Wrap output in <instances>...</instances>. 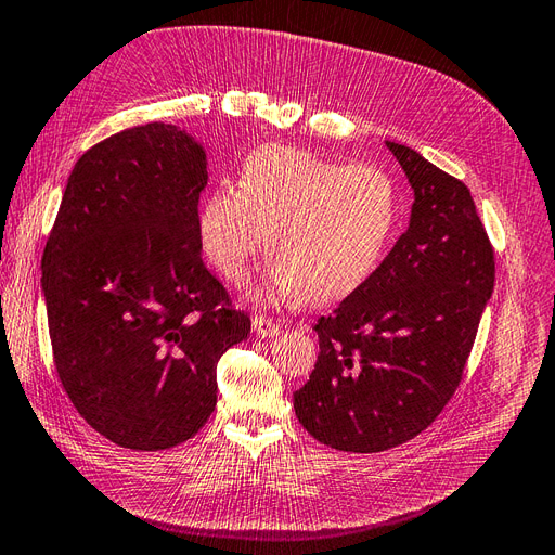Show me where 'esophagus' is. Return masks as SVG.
<instances>
[{"label":"esophagus","mask_w":555,"mask_h":555,"mask_svg":"<svg viewBox=\"0 0 555 555\" xmlns=\"http://www.w3.org/2000/svg\"><path fill=\"white\" fill-rule=\"evenodd\" d=\"M251 326H255L257 335H261V338H275V335L280 333V324L275 322V319L266 317V314L251 317Z\"/></svg>","instance_id":"esophagus-1"}]
</instances>
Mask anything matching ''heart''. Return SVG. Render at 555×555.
I'll use <instances>...</instances> for the list:
<instances>
[{
	"instance_id": "heart-1",
	"label": "heart",
	"mask_w": 555,
	"mask_h": 555,
	"mask_svg": "<svg viewBox=\"0 0 555 555\" xmlns=\"http://www.w3.org/2000/svg\"><path fill=\"white\" fill-rule=\"evenodd\" d=\"M398 224V192L377 166H343L308 150L263 145L241 166L238 190L212 192L196 231L227 282H245L266 249L275 257L273 298L324 306L375 273Z\"/></svg>"
}]
</instances>
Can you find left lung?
Listing matches in <instances>:
<instances>
[{
    "instance_id": "1",
    "label": "left lung",
    "mask_w": 555,
    "mask_h": 555,
    "mask_svg": "<svg viewBox=\"0 0 555 555\" xmlns=\"http://www.w3.org/2000/svg\"><path fill=\"white\" fill-rule=\"evenodd\" d=\"M405 171L410 227L357 292L319 317L298 422L340 451L375 453L426 430L459 389L495 282L493 245L465 184L386 141Z\"/></svg>"
}]
</instances>
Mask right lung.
I'll list each match as a JSON object with an SVG mask.
<instances>
[{
  "instance_id": "1",
  "label": "right lung",
  "mask_w": 555,
  "mask_h": 555,
  "mask_svg": "<svg viewBox=\"0 0 555 555\" xmlns=\"http://www.w3.org/2000/svg\"><path fill=\"white\" fill-rule=\"evenodd\" d=\"M206 153L164 122L113 133L66 182L41 259L62 389L111 442L176 447L217 405V361L249 333L201 259Z\"/></svg>"
}]
</instances>
